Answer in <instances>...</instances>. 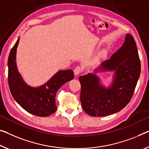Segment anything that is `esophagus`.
<instances>
[{
  "instance_id": "1",
  "label": "esophagus",
  "mask_w": 149,
  "mask_h": 149,
  "mask_svg": "<svg viewBox=\"0 0 149 149\" xmlns=\"http://www.w3.org/2000/svg\"><path fill=\"white\" fill-rule=\"evenodd\" d=\"M82 72V68L81 67H77L76 68H74V74L76 75V76H77V75H79L80 73H81Z\"/></svg>"
}]
</instances>
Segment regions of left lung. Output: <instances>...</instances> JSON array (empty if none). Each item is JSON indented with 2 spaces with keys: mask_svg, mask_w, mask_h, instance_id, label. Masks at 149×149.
Wrapping results in <instances>:
<instances>
[{
  "mask_svg": "<svg viewBox=\"0 0 149 149\" xmlns=\"http://www.w3.org/2000/svg\"><path fill=\"white\" fill-rule=\"evenodd\" d=\"M99 71L114 72L110 88L100 84V78L95 74ZM140 73L141 61L135 40L127 34L122 47L111 58L102 62L94 73L79 77L82 109L92 116H105L120 111L131 99Z\"/></svg>",
  "mask_w": 149,
  "mask_h": 149,
  "instance_id": "1",
  "label": "left lung"
}]
</instances>
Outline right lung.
I'll return each instance as SVG.
<instances>
[{
	"instance_id": "1",
	"label": "right lung",
	"mask_w": 149,
	"mask_h": 149,
	"mask_svg": "<svg viewBox=\"0 0 149 149\" xmlns=\"http://www.w3.org/2000/svg\"><path fill=\"white\" fill-rule=\"evenodd\" d=\"M18 38L10 52L8 59V81L13 98L29 113L38 116H48L56 111L55 97L57 91L74 78L72 70H59L45 84L32 87L24 81L16 63Z\"/></svg>"
}]
</instances>
